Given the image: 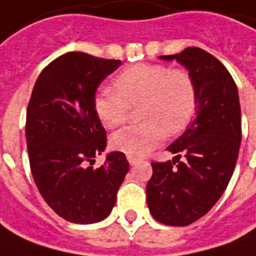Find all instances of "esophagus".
Returning <instances> with one entry per match:
<instances>
[{
	"label": "esophagus",
	"mask_w": 256,
	"mask_h": 256,
	"mask_svg": "<svg viewBox=\"0 0 256 256\" xmlns=\"http://www.w3.org/2000/svg\"><path fill=\"white\" fill-rule=\"evenodd\" d=\"M128 162L132 164V166H134V164H137L140 162V158L136 157V156H128Z\"/></svg>",
	"instance_id": "esophagus-1"
}]
</instances>
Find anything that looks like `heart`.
<instances>
[{
    "label": "heart",
    "instance_id": "obj_1",
    "mask_svg": "<svg viewBox=\"0 0 256 256\" xmlns=\"http://www.w3.org/2000/svg\"><path fill=\"white\" fill-rule=\"evenodd\" d=\"M116 90L104 89L94 99L98 118L108 128L122 126L130 106L143 102L140 124H132L112 136V146L128 156H144L162 144L167 134L188 126L196 113L197 90L188 72L164 65H136L114 79Z\"/></svg>",
    "mask_w": 256,
    "mask_h": 256
}]
</instances>
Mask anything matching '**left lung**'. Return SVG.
Masks as SVG:
<instances>
[{
    "instance_id": "8db88e82",
    "label": "left lung",
    "mask_w": 256,
    "mask_h": 256,
    "mask_svg": "<svg viewBox=\"0 0 256 256\" xmlns=\"http://www.w3.org/2000/svg\"><path fill=\"white\" fill-rule=\"evenodd\" d=\"M160 59L177 60L188 70L197 106L194 120L167 147L176 154L172 162L152 163L147 206L158 222L186 226L216 206L232 177L241 146L240 96L226 68L204 49L190 46Z\"/></svg>"
}]
</instances>
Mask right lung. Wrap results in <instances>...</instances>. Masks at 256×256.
<instances>
[{
    "instance_id": "1",
    "label": "right lung",
    "mask_w": 256,
    "mask_h": 256,
    "mask_svg": "<svg viewBox=\"0 0 256 256\" xmlns=\"http://www.w3.org/2000/svg\"><path fill=\"white\" fill-rule=\"evenodd\" d=\"M122 65L84 52L52 60L38 76L26 109V147L32 177L58 216L75 224L104 220L128 172L126 156L108 153L106 130L94 110L99 84Z\"/></svg>"
}]
</instances>
